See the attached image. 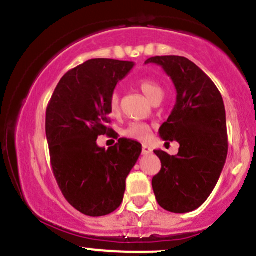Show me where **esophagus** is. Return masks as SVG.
<instances>
[{
	"mask_svg": "<svg viewBox=\"0 0 256 256\" xmlns=\"http://www.w3.org/2000/svg\"><path fill=\"white\" fill-rule=\"evenodd\" d=\"M152 153V149L150 146H148L146 144H144L143 146H142V154H144V156H148V154Z\"/></svg>",
	"mask_w": 256,
	"mask_h": 256,
	"instance_id": "1",
	"label": "esophagus"
}]
</instances>
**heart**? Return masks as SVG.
I'll list each match as a JSON object with an SVG mask.
<instances>
[{"label": "heart", "mask_w": 256, "mask_h": 256, "mask_svg": "<svg viewBox=\"0 0 256 256\" xmlns=\"http://www.w3.org/2000/svg\"><path fill=\"white\" fill-rule=\"evenodd\" d=\"M136 86H138L139 90L149 98L153 103L158 102L163 98L164 96V90L160 84H159L156 80H152V78L143 77L140 80H138L136 82ZM110 110L112 116L120 114V98L118 93H113L110 96ZM152 129L148 124L140 122H133L128 126L127 128L123 130V134L126 136L130 139H136V140L139 142H146L148 140L149 136H150Z\"/></svg>", "instance_id": "b5f03b06"}]
</instances>
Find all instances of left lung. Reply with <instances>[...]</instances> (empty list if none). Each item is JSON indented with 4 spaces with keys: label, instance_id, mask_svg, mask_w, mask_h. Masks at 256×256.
I'll return each mask as SVG.
<instances>
[{
    "label": "left lung",
    "instance_id": "obj_1",
    "mask_svg": "<svg viewBox=\"0 0 256 256\" xmlns=\"http://www.w3.org/2000/svg\"><path fill=\"white\" fill-rule=\"evenodd\" d=\"M146 63L163 67L176 90L172 114L159 128L163 140H176V156L154 150L162 169L153 176L156 199L172 213L196 210L216 186L228 156L226 117L222 97L213 80L188 58L156 56Z\"/></svg>",
    "mask_w": 256,
    "mask_h": 256
}]
</instances>
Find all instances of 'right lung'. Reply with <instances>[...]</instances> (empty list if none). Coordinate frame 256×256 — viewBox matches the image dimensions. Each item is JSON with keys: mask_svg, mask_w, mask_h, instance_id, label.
I'll return each mask as SVG.
<instances>
[{"mask_svg": "<svg viewBox=\"0 0 256 256\" xmlns=\"http://www.w3.org/2000/svg\"><path fill=\"white\" fill-rule=\"evenodd\" d=\"M134 63L96 58L68 70L46 110L50 166L66 200L88 216L113 213L123 202L126 179L142 153V144L120 138L104 149L100 136L108 127L110 100Z\"/></svg>", "mask_w": 256, "mask_h": 256, "instance_id": "right-lung-1", "label": "right lung"}]
</instances>
